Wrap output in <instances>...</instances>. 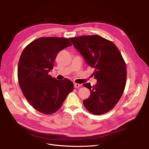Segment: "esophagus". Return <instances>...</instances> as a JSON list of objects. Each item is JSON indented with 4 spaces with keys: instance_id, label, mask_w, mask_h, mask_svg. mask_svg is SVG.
<instances>
[{
    "instance_id": "1",
    "label": "esophagus",
    "mask_w": 149,
    "mask_h": 149,
    "mask_svg": "<svg viewBox=\"0 0 149 149\" xmlns=\"http://www.w3.org/2000/svg\"><path fill=\"white\" fill-rule=\"evenodd\" d=\"M80 86V84L74 83V88H79Z\"/></svg>"
}]
</instances>
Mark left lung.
Returning a JSON list of instances; mask_svg holds the SVG:
<instances>
[{"label": "left lung", "instance_id": "obj_1", "mask_svg": "<svg viewBox=\"0 0 149 149\" xmlns=\"http://www.w3.org/2000/svg\"><path fill=\"white\" fill-rule=\"evenodd\" d=\"M86 63L95 69L92 75L97 84L84 86L90 90V97L83 101L91 113L100 115L115 107L126 86L127 69L125 61L115 45L97 35L69 38Z\"/></svg>", "mask_w": 149, "mask_h": 149}]
</instances>
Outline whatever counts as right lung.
Here are the masks:
<instances>
[{"label": "right lung", "instance_id": "1", "mask_svg": "<svg viewBox=\"0 0 149 149\" xmlns=\"http://www.w3.org/2000/svg\"><path fill=\"white\" fill-rule=\"evenodd\" d=\"M71 45L66 38L41 37L27 45L21 54L17 69L20 88L29 104L41 113L57 111L74 89L71 81L57 80L48 74L58 53Z\"/></svg>", "mask_w": 149, "mask_h": 149}]
</instances>
